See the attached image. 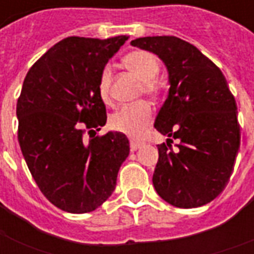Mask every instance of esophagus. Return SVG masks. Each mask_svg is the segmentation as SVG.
Listing matches in <instances>:
<instances>
[{"label":"esophagus","mask_w":254,"mask_h":254,"mask_svg":"<svg viewBox=\"0 0 254 254\" xmlns=\"http://www.w3.org/2000/svg\"><path fill=\"white\" fill-rule=\"evenodd\" d=\"M141 144L143 143H140V141H130V151H136V149H138L140 147H141Z\"/></svg>","instance_id":"1"}]
</instances>
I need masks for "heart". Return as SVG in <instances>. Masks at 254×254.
I'll use <instances>...</instances> for the list:
<instances>
[{"mask_svg": "<svg viewBox=\"0 0 254 254\" xmlns=\"http://www.w3.org/2000/svg\"><path fill=\"white\" fill-rule=\"evenodd\" d=\"M124 65L143 81L145 94L158 95L159 84L156 77L159 76L160 63L152 53L144 50H134L127 54L122 60ZM111 70L109 66L102 67L98 80V91L102 99H109L110 94ZM152 122V109L147 102H137L127 105L116 111L110 118V127L117 132L124 133L129 137L138 138L143 136L145 129Z\"/></svg>", "mask_w": 254, "mask_h": 254, "instance_id": "b5f03b06", "label": "heart"}]
</instances>
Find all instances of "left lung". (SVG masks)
Segmentation results:
<instances>
[{"instance_id":"1","label":"left lung","mask_w":254,"mask_h":254,"mask_svg":"<svg viewBox=\"0 0 254 254\" xmlns=\"http://www.w3.org/2000/svg\"><path fill=\"white\" fill-rule=\"evenodd\" d=\"M130 45L156 54L169 72L155 127L180 144L177 151L171 138L158 145L155 190L174 207H201L219 196L234 169L241 143L234 96L222 70L189 42L145 36Z\"/></svg>"}]
</instances>
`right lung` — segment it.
<instances>
[{"instance_id": "right-lung-1", "label": "right lung", "mask_w": 254, "mask_h": 254, "mask_svg": "<svg viewBox=\"0 0 254 254\" xmlns=\"http://www.w3.org/2000/svg\"><path fill=\"white\" fill-rule=\"evenodd\" d=\"M127 41V35L103 41L69 36L49 49L24 78L16 107L20 148L42 193L65 212L100 207L129 155L124 133L95 137L107 120L99 73ZM87 130L89 140L83 137Z\"/></svg>"}]
</instances>
